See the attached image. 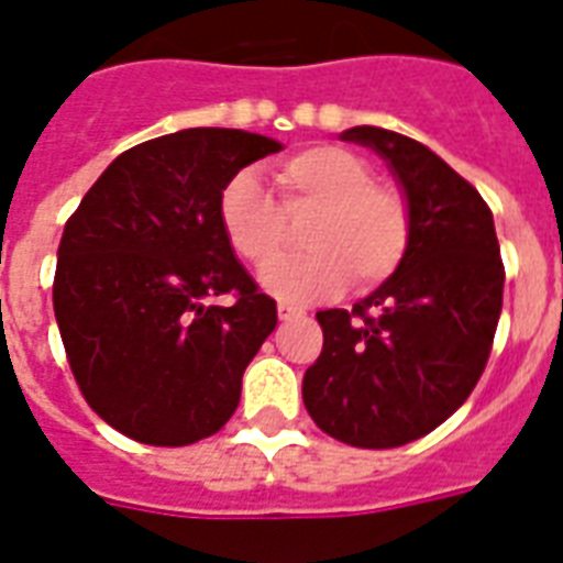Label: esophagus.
<instances>
[{
    "label": "esophagus",
    "instance_id": "esophagus-1",
    "mask_svg": "<svg viewBox=\"0 0 563 563\" xmlns=\"http://www.w3.org/2000/svg\"><path fill=\"white\" fill-rule=\"evenodd\" d=\"M277 316H280V321H295V318H303L307 312L298 307H289V303H280V307H277Z\"/></svg>",
    "mask_w": 563,
    "mask_h": 563
}]
</instances>
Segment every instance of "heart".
<instances>
[{
    "label": "heart",
    "mask_w": 563,
    "mask_h": 563,
    "mask_svg": "<svg viewBox=\"0 0 563 563\" xmlns=\"http://www.w3.org/2000/svg\"><path fill=\"white\" fill-rule=\"evenodd\" d=\"M371 178L368 163L339 145H312L283 163V211L313 210L301 234L310 251L265 268V291L286 303H307L339 289L347 274L356 286H371L400 265L409 245V207L397 189ZM283 211L251 169L236 172L219 192L221 233L254 268L279 253Z\"/></svg>",
    "instance_id": "heart-1"
}]
</instances>
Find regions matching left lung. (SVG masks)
<instances>
[{
  "instance_id": "8db88e82",
  "label": "left lung",
  "mask_w": 563,
  "mask_h": 563,
  "mask_svg": "<svg viewBox=\"0 0 563 563\" xmlns=\"http://www.w3.org/2000/svg\"><path fill=\"white\" fill-rule=\"evenodd\" d=\"M409 207L397 272L353 309H324V347L303 406L335 441L388 450L441 427L479 383L503 312L506 268L482 195L411 136L360 125Z\"/></svg>"
}]
</instances>
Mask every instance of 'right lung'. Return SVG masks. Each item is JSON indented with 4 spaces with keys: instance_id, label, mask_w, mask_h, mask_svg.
I'll return each mask as SVG.
<instances>
[{
    "instance_id": "right-lung-1",
    "label": "right lung",
    "mask_w": 563,
    "mask_h": 563,
    "mask_svg": "<svg viewBox=\"0 0 563 563\" xmlns=\"http://www.w3.org/2000/svg\"><path fill=\"white\" fill-rule=\"evenodd\" d=\"M280 148L236 128L157 136L119 154L66 221L57 330L84 400L122 435L187 446L236 411L277 303L221 233L219 192ZM216 294L238 300L219 308Z\"/></svg>"
}]
</instances>
